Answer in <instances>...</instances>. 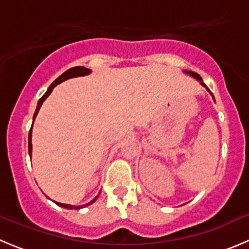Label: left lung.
<instances>
[{"instance_id": "1", "label": "left lung", "mask_w": 249, "mask_h": 249, "mask_svg": "<svg viewBox=\"0 0 249 249\" xmlns=\"http://www.w3.org/2000/svg\"><path fill=\"white\" fill-rule=\"evenodd\" d=\"M184 72H185V73L190 74V76H192V77L196 78V79H197V80H199V82H200V83H201V84L203 85V87H205V88H206V89H207V90H208V91H210V89H208V88H207V87H206V84H205V83H203V82H202L201 77H200V76H199V74H197V73H195V72H192V71H184ZM210 92H211V91H210ZM211 95H212V94H211ZM213 99H214V97H213Z\"/></svg>"}]
</instances>
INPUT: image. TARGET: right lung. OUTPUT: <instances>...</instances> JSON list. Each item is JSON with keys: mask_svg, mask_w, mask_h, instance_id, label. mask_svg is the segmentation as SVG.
<instances>
[{"mask_svg": "<svg viewBox=\"0 0 249 249\" xmlns=\"http://www.w3.org/2000/svg\"><path fill=\"white\" fill-rule=\"evenodd\" d=\"M90 72H91V71H90L89 69H85V67H83V66H76V67H72V69L67 70V71H66V72H64V73H62L61 76H60L59 78H56V79H55L54 82L52 83V85H50V87L48 88V90H47V92H46V94H44L43 96H42L41 99H39L38 104H37V108H36V110H35V114H34V120H35V118H36V115H37V113H38L39 108H41L42 104H43V102H44V100H46L47 97L49 96V95H50V92L53 91V89H54V88L56 87L57 84H60V83H61V82H64V80H66V79H70V78H73V77H79V76H87V74H89ZM32 125H34V123H32ZM31 137H32V126H31V129H30V132H29V154H30V157H31V153H32V143H31ZM97 197H99V195H97V196L95 197V199L92 200V201H90V202L85 203V205H83V206H72V205H66V203H60V202H55V201H54V202L56 203V205H59L60 207L67 208V210H79V208H83V207H85V206H89V205H91L92 202H95V200H96Z\"/></svg>", "mask_w": 249, "mask_h": 249, "instance_id": "1", "label": "right lung"}]
</instances>
